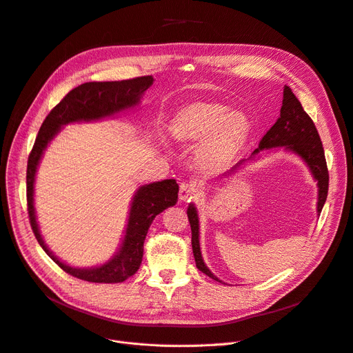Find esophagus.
Wrapping results in <instances>:
<instances>
[{"instance_id": "34e87169", "label": "esophagus", "mask_w": 353, "mask_h": 353, "mask_svg": "<svg viewBox=\"0 0 353 353\" xmlns=\"http://www.w3.org/2000/svg\"><path fill=\"white\" fill-rule=\"evenodd\" d=\"M195 192V185L192 182H181L179 185V199L187 201L190 199Z\"/></svg>"}]
</instances>
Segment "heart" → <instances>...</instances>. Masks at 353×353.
Wrapping results in <instances>:
<instances>
[{
    "instance_id": "b5f03b06",
    "label": "heart",
    "mask_w": 353,
    "mask_h": 353,
    "mask_svg": "<svg viewBox=\"0 0 353 353\" xmlns=\"http://www.w3.org/2000/svg\"><path fill=\"white\" fill-rule=\"evenodd\" d=\"M251 129L248 116L220 103H195L176 114L172 137L181 142L205 138L196 149V161L204 168L228 163L245 142Z\"/></svg>"
}]
</instances>
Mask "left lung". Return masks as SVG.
I'll return each instance as SVG.
<instances>
[{"label": "left lung", "instance_id": "1", "mask_svg": "<svg viewBox=\"0 0 353 353\" xmlns=\"http://www.w3.org/2000/svg\"><path fill=\"white\" fill-rule=\"evenodd\" d=\"M276 146H284L286 149L293 150L294 154L303 158L305 162L309 165L314 179L317 181V187H319L317 212H321L326 203L327 190H329V171L326 165L323 145L313 121L310 119V116L305 112L303 106H301L299 99L294 96V93L289 86H284L283 89V106L280 110V117L261 138L259 143V149L254 150L253 155L259 154L263 149H270ZM236 166L232 168V171L236 170ZM187 214L191 224V232H192L191 243H192L194 259H195L198 270L221 283V280H218L210 272V268L204 264V260L201 257L199 223H198L196 210L192 204L188 207Z\"/></svg>", "mask_w": 353, "mask_h": 353}]
</instances>
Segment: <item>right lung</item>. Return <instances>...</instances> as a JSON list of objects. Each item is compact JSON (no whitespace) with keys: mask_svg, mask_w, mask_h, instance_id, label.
<instances>
[{"mask_svg":"<svg viewBox=\"0 0 353 353\" xmlns=\"http://www.w3.org/2000/svg\"><path fill=\"white\" fill-rule=\"evenodd\" d=\"M154 83L152 76H142L121 81H89L67 93L44 119L27 162V211L32 232L47 253L60 268L73 277L92 283H121L138 272L143 257V243L149 225L165 208L175 205L178 183L165 179L149 183L138 190L132 201L125 240L110 261L93 268H74L61 263L44 244L36 221L32 194L39 161L47 143L52 141L63 125L79 121H96L112 116L139 103L142 93Z\"/></svg>","mask_w":353,"mask_h":353,"instance_id":"obj_1","label":"right lung"}]
</instances>
